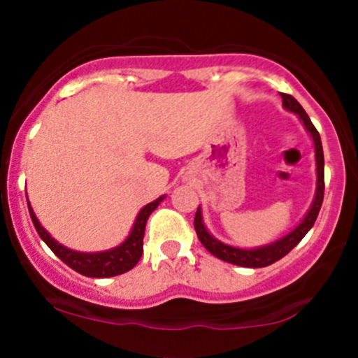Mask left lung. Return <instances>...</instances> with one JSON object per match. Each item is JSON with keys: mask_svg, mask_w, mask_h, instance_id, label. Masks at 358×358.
<instances>
[{"mask_svg": "<svg viewBox=\"0 0 358 358\" xmlns=\"http://www.w3.org/2000/svg\"><path fill=\"white\" fill-rule=\"evenodd\" d=\"M282 97V108L289 113L296 114L299 121L303 122L305 129L310 133L311 139H313L315 145V162H316V190L313 202H311L310 208H308L306 215L303 217V220L299 222L296 227L291 232H287L286 236H282L281 239L271 242V244L259 245V248L252 249H242V248H234V245L225 244L219 239L212 236L208 232V229L205 227L203 217H202V208H196L195 213V231L196 236H199L200 242L203 244V248L208 250V252L213 254L215 257L222 259L225 262H231V264L242 266V268H266V266L273 264V262L279 261L281 257H285L294 245L298 244L303 237L306 236L308 231L313 227L316 217H318L320 208H322L323 203V193H324V159H323V148H322V139H320L318 131L311 122V119L308 117L305 109L301 108V104L294 99L289 94H281Z\"/></svg>", "mask_w": 358, "mask_h": 358, "instance_id": "left-lung-1", "label": "left lung"}]
</instances>
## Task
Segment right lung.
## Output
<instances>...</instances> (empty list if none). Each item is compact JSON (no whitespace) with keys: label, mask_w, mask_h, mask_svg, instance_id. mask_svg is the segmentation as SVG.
Here are the masks:
<instances>
[{"label":"right lung","mask_w":358,"mask_h":358,"mask_svg":"<svg viewBox=\"0 0 358 358\" xmlns=\"http://www.w3.org/2000/svg\"><path fill=\"white\" fill-rule=\"evenodd\" d=\"M166 199V195H162L159 199L153 200L151 203L145 205L138 213L136 220H134L133 229H131L129 236L126 237L121 244L116 248L101 250V252H80V250H73L62 245L60 242H57L53 237L48 234L40 224V220L36 219L34 208H31L30 200L27 196L28 202V212H30L31 222H34L36 232L42 237V241L53 250L57 257L62 259L69 268L82 274V276L87 278H110L117 276V274L127 273L129 269H133L138 264V261L141 259L143 254V237H145V229L148 217L151 215V212L158 207L163 200Z\"/></svg>","instance_id":"obj_1"}]
</instances>
